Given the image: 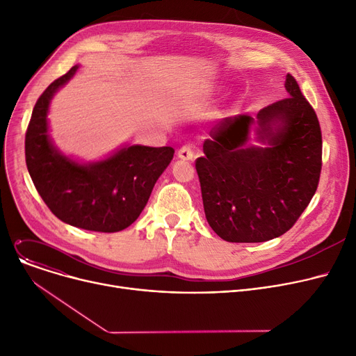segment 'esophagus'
Listing matches in <instances>:
<instances>
[{
  "instance_id": "34e87169",
  "label": "esophagus",
  "mask_w": 356,
  "mask_h": 356,
  "mask_svg": "<svg viewBox=\"0 0 356 356\" xmlns=\"http://www.w3.org/2000/svg\"><path fill=\"white\" fill-rule=\"evenodd\" d=\"M177 157L181 159V160H186V161H191L195 159V152L193 148L191 145H184L181 147L179 152H177Z\"/></svg>"
}]
</instances>
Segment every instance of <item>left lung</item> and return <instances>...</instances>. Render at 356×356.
Listing matches in <instances>:
<instances>
[{
	"mask_svg": "<svg viewBox=\"0 0 356 356\" xmlns=\"http://www.w3.org/2000/svg\"><path fill=\"white\" fill-rule=\"evenodd\" d=\"M289 97L215 125L196 160L204 215L228 242H264L286 234L310 203L322 170L316 112L291 74ZM254 128L258 145H251Z\"/></svg>",
	"mask_w": 356,
	"mask_h": 356,
	"instance_id": "left-lung-1",
	"label": "left lung"
}]
</instances>
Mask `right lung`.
Returning a JSON list of instances; mask_svg holds the SVG:
<instances>
[{
	"mask_svg": "<svg viewBox=\"0 0 356 356\" xmlns=\"http://www.w3.org/2000/svg\"><path fill=\"white\" fill-rule=\"evenodd\" d=\"M78 69L74 65L37 99L26 133V163L37 192L62 222L86 231L118 232L140 216L175 149L125 144L89 163L62 153L50 138L47 114L56 92Z\"/></svg>",
	"mask_w": 356,
	"mask_h": 356,
	"instance_id": "right-lung-1",
	"label": "right lung"
}]
</instances>
